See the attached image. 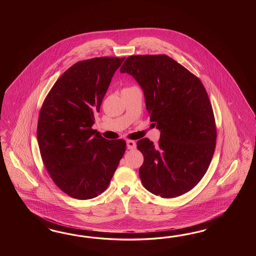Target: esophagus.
Masks as SVG:
<instances>
[{
	"label": "esophagus",
	"instance_id": "34e87169",
	"mask_svg": "<svg viewBox=\"0 0 256 256\" xmlns=\"http://www.w3.org/2000/svg\"><path fill=\"white\" fill-rule=\"evenodd\" d=\"M126 148L128 149H135L136 148V142H134V140H126Z\"/></svg>",
	"mask_w": 256,
	"mask_h": 256
}]
</instances>
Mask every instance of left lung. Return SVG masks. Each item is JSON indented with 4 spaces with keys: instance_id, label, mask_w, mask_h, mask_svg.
Wrapping results in <instances>:
<instances>
[{
    "instance_id": "obj_1",
    "label": "left lung",
    "mask_w": 256,
    "mask_h": 256,
    "mask_svg": "<svg viewBox=\"0 0 256 256\" xmlns=\"http://www.w3.org/2000/svg\"><path fill=\"white\" fill-rule=\"evenodd\" d=\"M120 72L139 84L150 121L160 132L158 146L146 138L137 142L142 185L162 198L186 194L206 172L216 146L214 114L201 80L164 54L130 56Z\"/></svg>"
}]
</instances>
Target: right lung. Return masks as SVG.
<instances>
[{
    "mask_svg": "<svg viewBox=\"0 0 256 256\" xmlns=\"http://www.w3.org/2000/svg\"><path fill=\"white\" fill-rule=\"evenodd\" d=\"M124 60L100 57L76 62L56 80L40 110L36 135L42 160L70 197L87 200L105 192L124 156V140L105 139L92 128Z\"/></svg>",
    "mask_w": 256,
    "mask_h": 256,
    "instance_id": "right-lung-1",
    "label": "right lung"
}]
</instances>
